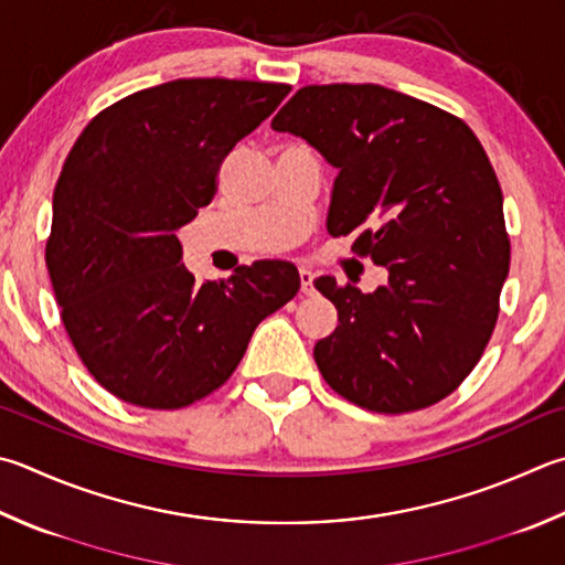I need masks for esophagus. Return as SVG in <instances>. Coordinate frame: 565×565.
<instances>
[{"label": "esophagus", "instance_id": "esophagus-1", "mask_svg": "<svg viewBox=\"0 0 565 565\" xmlns=\"http://www.w3.org/2000/svg\"><path fill=\"white\" fill-rule=\"evenodd\" d=\"M299 276H301V291L303 294H313V271L309 269V266H301Z\"/></svg>", "mask_w": 565, "mask_h": 565}]
</instances>
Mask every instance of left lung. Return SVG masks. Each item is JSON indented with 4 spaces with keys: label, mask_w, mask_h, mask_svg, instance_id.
<instances>
[{
    "label": "left lung",
    "mask_w": 565,
    "mask_h": 565,
    "mask_svg": "<svg viewBox=\"0 0 565 565\" xmlns=\"http://www.w3.org/2000/svg\"><path fill=\"white\" fill-rule=\"evenodd\" d=\"M338 168L326 227L387 269L363 294L318 276L338 326L313 358L373 413L439 403L475 371L509 274L504 198L465 120L377 84L303 86L271 120Z\"/></svg>",
    "instance_id": "obj_1"
}]
</instances>
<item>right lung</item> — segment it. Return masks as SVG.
Returning <instances> with one entry per match:
<instances>
[{
  "mask_svg": "<svg viewBox=\"0 0 565 565\" xmlns=\"http://www.w3.org/2000/svg\"><path fill=\"white\" fill-rule=\"evenodd\" d=\"M286 84L178 78L88 122L54 190L46 266L88 373L130 405L178 409L230 381L254 328L301 286L291 262L194 284L178 230L217 192L222 160Z\"/></svg>",
  "mask_w": 565,
  "mask_h": 565,
  "instance_id": "obj_1",
  "label": "right lung"
}]
</instances>
